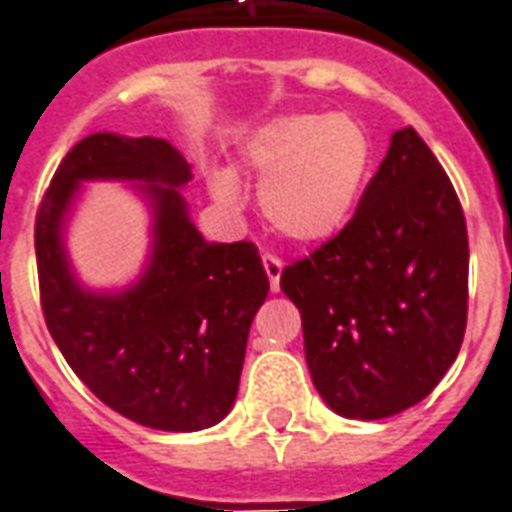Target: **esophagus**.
Masks as SVG:
<instances>
[{"label":"esophagus","mask_w":512,"mask_h":512,"mask_svg":"<svg viewBox=\"0 0 512 512\" xmlns=\"http://www.w3.org/2000/svg\"><path fill=\"white\" fill-rule=\"evenodd\" d=\"M263 265H265V273H268V281H271V289L273 292H279V279H281V271H284L281 257H276L273 252H263Z\"/></svg>","instance_id":"obj_1"}]
</instances>
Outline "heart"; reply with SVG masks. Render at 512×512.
<instances>
[{
  "label": "heart",
  "instance_id": "obj_1",
  "mask_svg": "<svg viewBox=\"0 0 512 512\" xmlns=\"http://www.w3.org/2000/svg\"><path fill=\"white\" fill-rule=\"evenodd\" d=\"M372 162V143L350 116H284L257 127L244 146V164L260 180L265 220L292 241H324L348 223ZM223 207L241 204L228 172L212 177Z\"/></svg>",
  "mask_w": 512,
  "mask_h": 512
}]
</instances>
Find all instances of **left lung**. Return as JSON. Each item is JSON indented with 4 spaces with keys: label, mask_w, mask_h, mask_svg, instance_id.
<instances>
[{
    "label": "left lung",
    "mask_w": 512,
    "mask_h": 512,
    "mask_svg": "<svg viewBox=\"0 0 512 512\" xmlns=\"http://www.w3.org/2000/svg\"><path fill=\"white\" fill-rule=\"evenodd\" d=\"M303 319L313 385L350 420L420 404L460 353L468 324V225L425 140L393 132L356 215L281 271Z\"/></svg>",
    "instance_id": "obj_1"
}]
</instances>
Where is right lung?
I'll return each instance as SVG.
<instances>
[{"label": "right lung", "mask_w": 512, "mask_h": 512, "mask_svg": "<svg viewBox=\"0 0 512 512\" xmlns=\"http://www.w3.org/2000/svg\"><path fill=\"white\" fill-rule=\"evenodd\" d=\"M82 179L146 182L155 247L124 293H87L70 273L62 225ZM191 167L162 138L95 132L79 140L36 212L42 313L76 377L114 412L146 428L215 425L239 393L244 350L268 276L252 241H204L177 193Z\"/></svg>", "instance_id": "1"}]
</instances>
